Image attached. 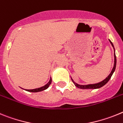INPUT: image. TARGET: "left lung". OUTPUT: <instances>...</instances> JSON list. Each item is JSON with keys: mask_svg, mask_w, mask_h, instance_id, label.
<instances>
[{"mask_svg": "<svg viewBox=\"0 0 123 123\" xmlns=\"http://www.w3.org/2000/svg\"><path fill=\"white\" fill-rule=\"evenodd\" d=\"M109 41L110 42V43L111 44L112 46L113 47V48H114V51H115V54H114V57H115V62H114V66H113V68L112 69L111 72V73L109 74L108 76L105 79L103 80V81H101V82H99V83H97V84H88V85H79V84H77V83L74 82L72 78H71V79H72V81L73 82V83L74 84V85H75V87H77V88H82V89H97V88H101V87H103L104 86L105 84L107 83L109 81V80L110 79L112 75H113V72H115V69H116V54H115V48H114V46H113V43H112L111 41L109 39Z\"/></svg>", "mask_w": 123, "mask_h": 123, "instance_id": "obj_1", "label": "left lung"}]
</instances>
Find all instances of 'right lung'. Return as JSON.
<instances>
[{
    "label": "right lung",
    "instance_id": "obj_1",
    "mask_svg": "<svg viewBox=\"0 0 123 123\" xmlns=\"http://www.w3.org/2000/svg\"><path fill=\"white\" fill-rule=\"evenodd\" d=\"M51 82H52V79L51 77L50 78V80L49 81V82L46 85H45L43 87H41L40 88H35V89H31V90H27V89H25L26 91L28 92H41L43 91V90H44L47 89V88H48L49 86L50 85V84H51Z\"/></svg>",
    "mask_w": 123,
    "mask_h": 123
}]
</instances>
